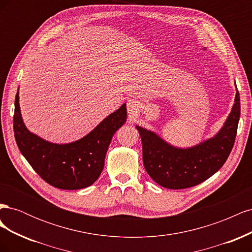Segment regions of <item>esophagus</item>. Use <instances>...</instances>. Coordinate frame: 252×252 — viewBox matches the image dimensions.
Here are the masks:
<instances>
[{
    "label": "esophagus",
    "instance_id": "esophagus-1",
    "mask_svg": "<svg viewBox=\"0 0 252 252\" xmlns=\"http://www.w3.org/2000/svg\"><path fill=\"white\" fill-rule=\"evenodd\" d=\"M127 111L130 117H135L139 112V104L136 101L130 100L127 103Z\"/></svg>",
    "mask_w": 252,
    "mask_h": 252
}]
</instances>
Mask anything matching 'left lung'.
Returning <instances> with one entry per match:
<instances>
[{"instance_id":"obj_1","label":"left lung","mask_w":252,"mask_h":252,"mask_svg":"<svg viewBox=\"0 0 252 252\" xmlns=\"http://www.w3.org/2000/svg\"><path fill=\"white\" fill-rule=\"evenodd\" d=\"M241 114L240 94L220 130L193 147L178 148L165 142L154 131L135 126L143 147L144 167L158 185L184 189L209 179L224 165L232 150Z\"/></svg>"}]
</instances>
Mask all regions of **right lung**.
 Instances as JSON below:
<instances>
[{
  "instance_id": "add662e5",
  "label": "right lung",
  "mask_w": 252,
  "mask_h": 252,
  "mask_svg": "<svg viewBox=\"0 0 252 252\" xmlns=\"http://www.w3.org/2000/svg\"><path fill=\"white\" fill-rule=\"evenodd\" d=\"M126 118V104H123L81 140L69 144L50 143L26 128L18 91L13 131L21 154L45 182L60 189L75 190L93 185L100 177L112 136L125 124Z\"/></svg>"
}]
</instances>
